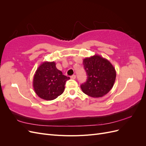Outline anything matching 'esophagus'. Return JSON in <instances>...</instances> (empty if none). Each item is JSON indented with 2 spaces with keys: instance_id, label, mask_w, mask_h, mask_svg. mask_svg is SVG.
Wrapping results in <instances>:
<instances>
[{
  "instance_id": "esophagus-1",
  "label": "esophagus",
  "mask_w": 146,
  "mask_h": 146,
  "mask_svg": "<svg viewBox=\"0 0 146 146\" xmlns=\"http://www.w3.org/2000/svg\"><path fill=\"white\" fill-rule=\"evenodd\" d=\"M76 75H72V76H70V78L73 79V80H74V79H76Z\"/></svg>"
}]
</instances>
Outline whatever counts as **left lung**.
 Masks as SVG:
<instances>
[{"mask_svg": "<svg viewBox=\"0 0 146 146\" xmlns=\"http://www.w3.org/2000/svg\"><path fill=\"white\" fill-rule=\"evenodd\" d=\"M83 64L87 73V81L81 85L84 93L92 98H101L112 89L116 72L112 64L99 55L84 58Z\"/></svg>", "mask_w": 146, "mask_h": 146, "instance_id": "8db88e82", "label": "left lung"}]
</instances>
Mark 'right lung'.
<instances>
[{
  "instance_id": "add662e5",
  "label": "right lung",
  "mask_w": 146,
  "mask_h": 146,
  "mask_svg": "<svg viewBox=\"0 0 146 146\" xmlns=\"http://www.w3.org/2000/svg\"><path fill=\"white\" fill-rule=\"evenodd\" d=\"M70 78L56 68L54 61H44L37 68L33 80V89L38 97L46 100L58 98L64 90L66 82Z\"/></svg>"
}]
</instances>
